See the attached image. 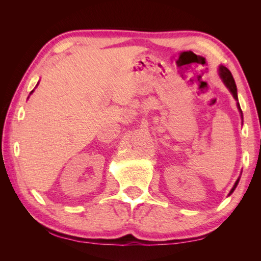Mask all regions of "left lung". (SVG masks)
I'll return each instance as SVG.
<instances>
[{
  "instance_id": "obj_1",
  "label": "left lung",
  "mask_w": 261,
  "mask_h": 261,
  "mask_svg": "<svg viewBox=\"0 0 261 261\" xmlns=\"http://www.w3.org/2000/svg\"><path fill=\"white\" fill-rule=\"evenodd\" d=\"M219 72H220L221 78H222V80H223V83L225 84V86L227 87L228 90H230L231 93L233 94L234 99H235L236 101H239V98H238V88H236V85H235V82H234V78H233V76H232V73H231L230 70H228L225 66H223V65H221V66L219 67ZM238 108H239L240 112H241V114H242V116H243V113H242V110H241V107H240L239 102H238ZM239 181H240V178H238V180L235 181V184H234L233 188L231 189V192H230V194H228V195H231V194L234 192V189L236 188V186H238Z\"/></svg>"
}]
</instances>
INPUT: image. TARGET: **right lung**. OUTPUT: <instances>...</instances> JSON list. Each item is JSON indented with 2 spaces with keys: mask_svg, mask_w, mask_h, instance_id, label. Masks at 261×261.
Masks as SVG:
<instances>
[{
  "mask_svg": "<svg viewBox=\"0 0 261 261\" xmlns=\"http://www.w3.org/2000/svg\"><path fill=\"white\" fill-rule=\"evenodd\" d=\"M31 92H33V91H31Z\"/></svg>",
  "mask_w": 261,
  "mask_h": 261,
  "instance_id": "add662e5",
  "label": "right lung"
}]
</instances>
